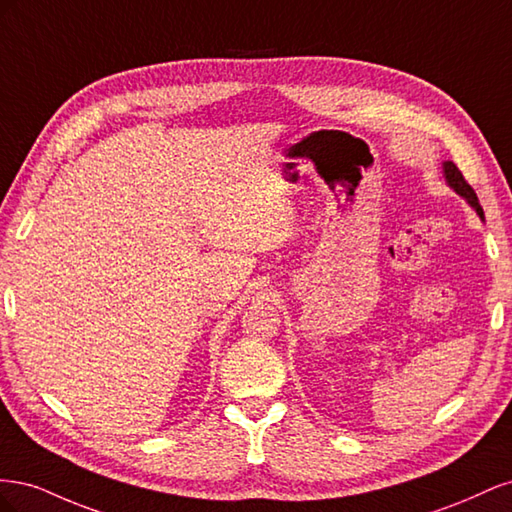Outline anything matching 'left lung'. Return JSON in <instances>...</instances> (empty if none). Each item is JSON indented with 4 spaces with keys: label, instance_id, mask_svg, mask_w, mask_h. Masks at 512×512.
Returning <instances> with one entry per match:
<instances>
[{
    "label": "left lung",
    "instance_id": "1",
    "mask_svg": "<svg viewBox=\"0 0 512 512\" xmlns=\"http://www.w3.org/2000/svg\"><path fill=\"white\" fill-rule=\"evenodd\" d=\"M442 170H444V177H446V183L451 185V188L459 194V196H463L470 203V207H474V211L480 215V220H485V213H483V207L478 205V196H476V192L472 190V185L463 179V175H461V170L453 164V162H444L442 164Z\"/></svg>",
    "mask_w": 512,
    "mask_h": 512
}]
</instances>
